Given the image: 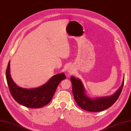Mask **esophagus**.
I'll return each mask as SVG.
<instances>
[{"instance_id": "obj_1", "label": "esophagus", "mask_w": 131, "mask_h": 131, "mask_svg": "<svg viewBox=\"0 0 131 131\" xmlns=\"http://www.w3.org/2000/svg\"><path fill=\"white\" fill-rule=\"evenodd\" d=\"M67 71H68V72H69V73H71V72H72L73 70H72V69L71 68L69 67V68L67 69Z\"/></svg>"}]
</instances>
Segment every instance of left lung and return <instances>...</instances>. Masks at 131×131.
Masks as SVG:
<instances>
[{"instance_id":"obj_1","label":"left lung","mask_w":131,"mask_h":131,"mask_svg":"<svg viewBox=\"0 0 131 131\" xmlns=\"http://www.w3.org/2000/svg\"><path fill=\"white\" fill-rule=\"evenodd\" d=\"M124 79V77L120 88L113 95L93 98L86 95V90L81 80L74 77H71L74 100L81 108L87 111L97 112L105 110L111 107L119 98L123 86Z\"/></svg>"}]
</instances>
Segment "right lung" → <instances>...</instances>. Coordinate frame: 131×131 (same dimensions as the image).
I'll return each mask as SVG.
<instances>
[{
	"instance_id": "obj_1",
	"label": "right lung",
	"mask_w": 131,
	"mask_h": 131,
	"mask_svg": "<svg viewBox=\"0 0 131 131\" xmlns=\"http://www.w3.org/2000/svg\"><path fill=\"white\" fill-rule=\"evenodd\" d=\"M6 79L10 93L17 103L29 108H39L50 102L58 85L66 79V75L64 73L57 74L46 83L37 88L28 89L20 88L11 76L9 61L6 70Z\"/></svg>"
}]
</instances>
